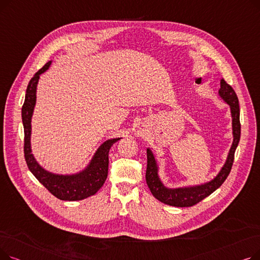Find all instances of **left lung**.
I'll use <instances>...</instances> for the list:
<instances>
[{
  "mask_svg": "<svg viewBox=\"0 0 260 260\" xmlns=\"http://www.w3.org/2000/svg\"><path fill=\"white\" fill-rule=\"evenodd\" d=\"M218 94H219V97L225 103L230 105L231 116H232L233 143H232V146L230 148L225 163L219 171V173L217 174L215 178L209 182L198 184V185L170 188V187H167L160 180V177L158 175L159 168L157 165V161L155 159V156L151 151V148L149 147L146 148L147 168H146L145 179L153 196L159 201L173 207H179V208L193 207L206 197L210 196L218 187L221 186V184L224 182L226 177L229 176L232 166H233V162H234V154L236 151V147L238 146V143L240 140L239 102L234 89L232 88V86L229 85L223 79L220 80V89L218 90Z\"/></svg>",
  "mask_w": 260,
  "mask_h": 260,
  "instance_id": "obj_1",
  "label": "left lung"
}]
</instances>
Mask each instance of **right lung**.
<instances>
[{
	"label": "right lung",
	"mask_w": 260,
	"mask_h": 260,
	"mask_svg": "<svg viewBox=\"0 0 260 260\" xmlns=\"http://www.w3.org/2000/svg\"><path fill=\"white\" fill-rule=\"evenodd\" d=\"M51 61L47 62L35 74L26 89L25 101L22 107V121L24 126V154L29 171L49 192L61 200L76 201L94 195L105 182L108 174L109 149L121 138L108 139L103 142L94 153L88 166L79 173L72 175L53 174L41 167L31 153V117L37 101V85L40 76L48 70Z\"/></svg>",
	"instance_id": "right-lung-1"
}]
</instances>
